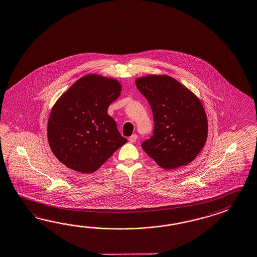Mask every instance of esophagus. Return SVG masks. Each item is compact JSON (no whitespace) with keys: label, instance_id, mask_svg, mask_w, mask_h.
<instances>
[{"label":"esophagus","instance_id":"1","mask_svg":"<svg viewBox=\"0 0 257 257\" xmlns=\"http://www.w3.org/2000/svg\"><path fill=\"white\" fill-rule=\"evenodd\" d=\"M137 140V135L134 134L132 135L131 137H129V141L131 143H135Z\"/></svg>","mask_w":257,"mask_h":257}]
</instances>
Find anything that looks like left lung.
<instances>
[{"mask_svg": "<svg viewBox=\"0 0 257 257\" xmlns=\"http://www.w3.org/2000/svg\"><path fill=\"white\" fill-rule=\"evenodd\" d=\"M154 116V135L142 149L165 170L192 162L205 146L208 122L199 97L167 74H149L136 80Z\"/></svg>", "mask_w": 257, "mask_h": 257, "instance_id": "8db88e82", "label": "left lung"}]
</instances>
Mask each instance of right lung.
<instances>
[{
  "label": "right lung",
  "mask_w": 257,
  "mask_h": 257,
  "mask_svg": "<svg viewBox=\"0 0 257 257\" xmlns=\"http://www.w3.org/2000/svg\"><path fill=\"white\" fill-rule=\"evenodd\" d=\"M120 91L118 80L89 74L58 98L48 120L47 136L52 153L63 165L92 173L127 142L107 113Z\"/></svg>",
  "instance_id": "1"
}]
</instances>
